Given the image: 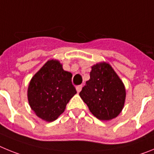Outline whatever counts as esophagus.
Here are the masks:
<instances>
[{"label": "esophagus", "mask_w": 154, "mask_h": 154, "mask_svg": "<svg viewBox=\"0 0 154 154\" xmlns=\"http://www.w3.org/2000/svg\"><path fill=\"white\" fill-rule=\"evenodd\" d=\"M82 86H83L82 85H79L76 86V91H77V92H80V91L82 89Z\"/></svg>", "instance_id": "1"}]
</instances>
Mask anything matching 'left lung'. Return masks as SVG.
Masks as SVG:
<instances>
[{
  "mask_svg": "<svg viewBox=\"0 0 154 154\" xmlns=\"http://www.w3.org/2000/svg\"><path fill=\"white\" fill-rule=\"evenodd\" d=\"M79 96L96 118L109 120L116 117L123 109L126 90L112 68L103 62L92 66L90 79Z\"/></svg>",
  "mask_w": 154,
  "mask_h": 154,
  "instance_id": "obj_1",
  "label": "left lung"
}]
</instances>
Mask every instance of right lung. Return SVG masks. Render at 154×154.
Returning <instances> with one entry per match:
<instances>
[{"mask_svg": "<svg viewBox=\"0 0 154 154\" xmlns=\"http://www.w3.org/2000/svg\"><path fill=\"white\" fill-rule=\"evenodd\" d=\"M72 76L56 60L46 62L33 76L28 86V98L30 106L39 118L51 122L65 111L76 93Z\"/></svg>", "mask_w": 154, "mask_h": 154, "instance_id": "add662e5", "label": "right lung"}]
</instances>
